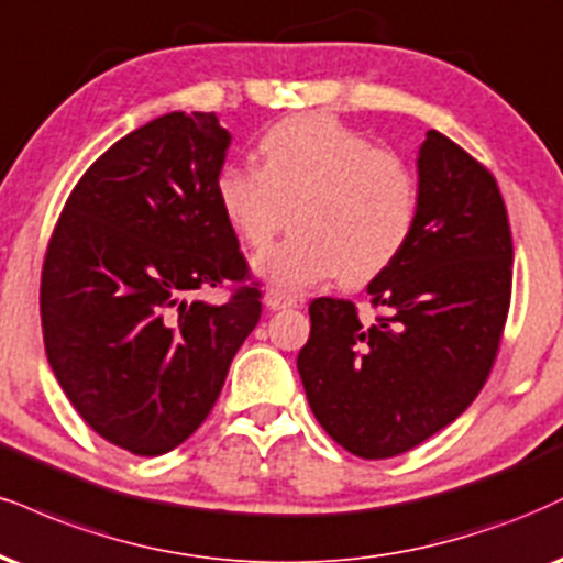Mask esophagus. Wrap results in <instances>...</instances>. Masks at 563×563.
I'll list each match as a JSON object with an SVG mask.
<instances>
[{
  "instance_id": "34e87169",
  "label": "esophagus",
  "mask_w": 563,
  "mask_h": 563,
  "mask_svg": "<svg viewBox=\"0 0 563 563\" xmlns=\"http://www.w3.org/2000/svg\"><path fill=\"white\" fill-rule=\"evenodd\" d=\"M296 303H299V299H296V296L286 294V290L269 288L267 294H264V307L273 309V311H277V309H290V307H296Z\"/></svg>"
}]
</instances>
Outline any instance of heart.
Masks as SVG:
<instances>
[{
    "label": "heart",
    "instance_id": "obj_1",
    "mask_svg": "<svg viewBox=\"0 0 563 563\" xmlns=\"http://www.w3.org/2000/svg\"><path fill=\"white\" fill-rule=\"evenodd\" d=\"M262 167L228 162L214 196L230 228L264 246L295 207L296 235L256 254L254 273L286 294L343 277L367 286L415 235L419 186L411 167L328 114L286 118L260 139Z\"/></svg>",
    "mask_w": 563,
    "mask_h": 563
}]
</instances>
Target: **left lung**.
<instances>
[{"label":"left lung","mask_w":563,"mask_h":563,"mask_svg":"<svg viewBox=\"0 0 563 563\" xmlns=\"http://www.w3.org/2000/svg\"><path fill=\"white\" fill-rule=\"evenodd\" d=\"M417 170L415 235L367 286L383 311L367 322L346 299H314L299 354L317 422L362 459L417 449L475 401L511 303V228L496 178L438 131Z\"/></svg>","instance_id":"8db88e82"}]
</instances>
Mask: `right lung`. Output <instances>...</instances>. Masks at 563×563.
I'll return each instance as SVG.
<instances>
[{"label": "right lung", "instance_id": "obj_1", "mask_svg": "<svg viewBox=\"0 0 563 563\" xmlns=\"http://www.w3.org/2000/svg\"><path fill=\"white\" fill-rule=\"evenodd\" d=\"M228 146L214 112L135 128L76 183L46 246L54 377L88 428L135 456L194 435L260 322L262 290L214 196ZM225 282V305L200 301Z\"/></svg>", "mask_w": 563, "mask_h": 563}]
</instances>
